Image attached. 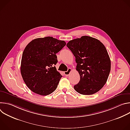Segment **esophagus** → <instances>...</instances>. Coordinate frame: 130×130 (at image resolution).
<instances>
[{"mask_svg": "<svg viewBox=\"0 0 130 130\" xmlns=\"http://www.w3.org/2000/svg\"><path fill=\"white\" fill-rule=\"evenodd\" d=\"M71 70H71V68H68V70H67V71H64V75H65L66 76H69V75H70V72H71Z\"/></svg>", "mask_w": 130, "mask_h": 130, "instance_id": "34e87169", "label": "esophagus"}]
</instances>
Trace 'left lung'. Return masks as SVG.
<instances>
[{
	"label": "left lung",
	"mask_w": 130,
	"mask_h": 130,
	"mask_svg": "<svg viewBox=\"0 0 130 130\" xmlns=\"http://www.w3.org/2000/svg\"><path fill=\"white\" fill-rule=\"evenodd\" d=\"M67 47L76 58L80 80L74 89L90 95L105 85L110 70V60L106 48L98 40L88 36L70 41Z\"/></svg>",
	"instance_id": "1"
}]
</instances>
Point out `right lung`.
<instances>
[{"instance_id": "1", "label": "right lung", "mask_w": 130, "mask_h": 130, "mask_svg": "<svg viewBox=\"0 0 130 130\" xmlns=\"http://www.w3.org/2000/svg\"><path fill=\"white\" fill-rule=\"evenodd\" d=\"M65 45L64 41L47 36L32 40L25 48L21 72L25 84L34 93L47 96L57 89L62 76L54 66L58 62L56 53Z\"/></svg>"}]
</instances>
